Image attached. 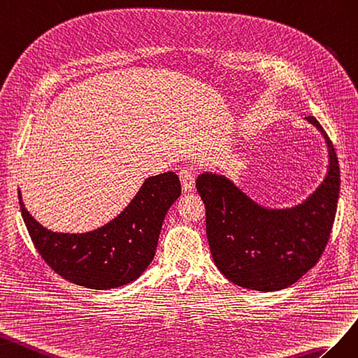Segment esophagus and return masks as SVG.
Instances as JSON below:
<instances>
[{
	"label": "esophagus",
	"mask_w": 358,
	"mask_h": 358,
	"mask_svg": "<svg viewBox=\"0 0 358 358\" xmlns=\"http://www.w3.org/2000/svg\"><path fill=\"white\" fill-rule=\"evenodd\" d=\"M180 180H181V186H182V190H185L186 193L189 192H193V189H195V173H193L192 169H181L180 171Z\"/></svg>",
	"instance_id": "obj_1"
}]
</instances>
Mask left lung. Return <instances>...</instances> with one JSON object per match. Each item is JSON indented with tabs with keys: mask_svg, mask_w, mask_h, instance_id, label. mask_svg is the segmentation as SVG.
Listing matches in <instances>:
<instances>
[{
	"mask_svg": "<svg viewBox=\"0 0 358 358\" xmlns=\"http://www.w3.org/2000/svg\"><path fill=\"white\" fill-rule=\"evenodd\" d=\"M306 120L322 134L330 159L321 186L299 206L265 208L219 173L203 172L196 180L213 261L241 288L271 292L291 287L329 243L341 192L339 162L318 120Z\"/></svg>",
	"mask_w": 358,
	"mask_h": 358,
	"instance_id": "1",
	"label": "left lung"
}]
</instances>
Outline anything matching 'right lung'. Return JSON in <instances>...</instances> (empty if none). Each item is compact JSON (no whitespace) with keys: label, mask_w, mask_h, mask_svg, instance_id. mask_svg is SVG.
Returning <instances> with one entry per match:
<instances>
[{"label":"right lung","mask_w":358,"mask_h":358,"mask_svg":"<svg viewBox=\"0 0 358 358\" xmlns=\"http://www.w3.org/2000/svg\"><path fill=\"white\" fill-rule=\"evenodd\" d=\"M17 195L29 237L49 267L79 287L110 289L136 280L155 258L163 219L181 185L176 172L148 177L114 220L85 234L43 228Z\"/></svg>","instance_id":"1"}]
</instances>
